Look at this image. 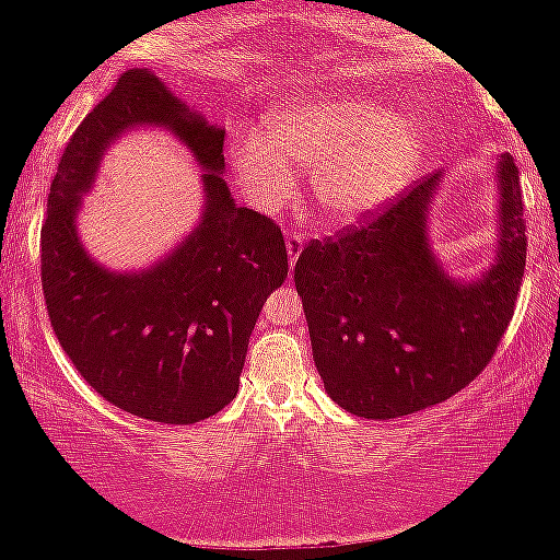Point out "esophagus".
Wrapping results in <instances>:
<instances>
[{
  "label": "esophagus",
  "instance_id": "34e87169",
  "mask_svg": "<svg viewBox=\"0 0 560 560\" xmlns=\"http://www.w3.org/2000/svg\"><path fill=\"white\" fill-rule=\"evenodd\" d=\"M302 247H305V236L298 234V231H287V255H289V262H298Z\"/></svg>",
  "mask_w": 560,
  "mask_h": 560
}]
</instances>
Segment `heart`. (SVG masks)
I'll return each mask as SVG.
<instances>
[{
	"label": "heart",
	"instance_id": "obj_1",
	"mask_svg": "<svg viewBox=\"0 0 560 560\" xmlns=\"http://www.w3.org/2000/svg\"><path fill=\"white\" fill-rule=\"evenodd\" d=\"M229 158L255 208H279L298 182L294 168H302L313 171V195L326 215L355 221L413 182L423 133L371 102L334 100L273 113L268 137L244 128L231 139Z\"/></svg>",
	"mask_w": 560,
	"mask_h": 560
}]
</instances>
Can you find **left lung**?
<instances>
[{"label": "left lung", "instance_id": "obj_1", "mask_svg": "<svg viewBox=\"0 0 560 560\" xmlns=\"http://www.w3.org/2000/svg\"><path fill=\"white\" fill-rule=\"evenodd\" d=\"M440 178L429 173L358 226L311 242L294 266L324 387L363 419H400L453 397L492 361L513 318L526 266L516 163L503 155L498 171V258L468 284L450 279L429 247Z\"/></svg>", "mask_w": 560, "mask_h": 560}]
</instances>
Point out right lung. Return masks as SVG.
Segmentation results:
<instances>
[{
  "label": "right lung",
  "instance_id": "add662e5",
  "mask_svg": "<svg viewBox=\"0 0 560 560\" xmlns=\"http://www.w3.org/2000/svg\"><path fill=\"white\" fill-rule=\"evenodd\" d=\"M165 125L203 165L206 213L155 269L110 275L88 258L74 210L101 152L126 127ZM223 173V128L208 126L150 70H126L70 137L42 223V289L75 371L126 413L195 423L236 397L262 302L287 279V244L268 215L240 208Z\"/></svg>",
  "mask_w": 560,
  "mask_h": 560
}]
</instances>
